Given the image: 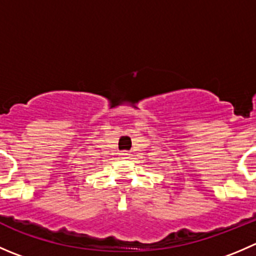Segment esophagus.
<instances>
[{
	"label": "esophagus",
	"instance_id": "esophagus-1",
	"mask_svg": "<svg viewBox=\"0 0 256 256\" xmlns=\"http://www.w3.org/2000/svg\"><path fill=\"white\" fill-rule=\"evenodd\" d=\"M121 155H122V156H126V155H128V154H126V152H122V154H121Z\"/></svg>",
	"mask_w": 256,
	"mask_h": 256
}]
</instances>
